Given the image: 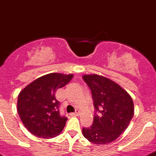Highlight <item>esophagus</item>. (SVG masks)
I'll use <instances>...</instances> for the list:
<instances>
[{"mask_svg": "<svg viewBox=\"0 0 156 156\" xmlns=\"http://www.w3.org/2000/svg\"><path fill=\"white\" fill-rule=\"evenodd\" d=\"M79 110H76V111L75 112V113H70V115L71 116H78L79 115Z\"/></svg>", "mask_w": 156, "mask_h": 156, "instance_id": "esophagus-1", "label": "esophagus"}]
</instances>
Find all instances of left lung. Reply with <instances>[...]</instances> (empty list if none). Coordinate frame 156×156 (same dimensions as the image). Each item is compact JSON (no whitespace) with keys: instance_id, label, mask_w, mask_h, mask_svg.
Returning <instances> with one entry per match:
<instances>
[{"instance_id":"8db88e82","label":"left lung","mask_w":156,"mask_h":156,"mask_svg":"<svg viewBox=\"0 0 156 156\" xmlns=\"http://www.w3.org/2000/svg\"><path fill=\"white\" fill-rule=\"evenodd\" d=\"M82 78L91 89L95 110L92 125L82 128L84 137L95 144H109L127 129L133 118L132 98L106 77L85 75Z\"/></svg>"}]
</instances>
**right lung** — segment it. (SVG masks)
<instances>
[{
	"mask_svg": "<svg viewBox=\"0 0 156 156\" xmlns=\"http://www.w3.org/2000/svg\"><path fill=\"white\" fill-rule=\"evenodd\" d=\"M73 75L50 73L31 82L20 92L17 110L29 132L42 138H51L64 129L68 118L61 116L56 91L65 86Z\"/></svg>",
	"mask_w": 156,
	"mask_h": 156,
	"instance_id": "1",
	"label": "right lung"
}]
</instances>
